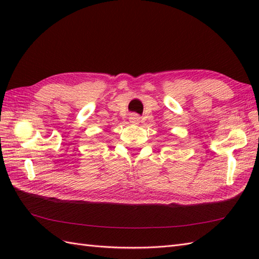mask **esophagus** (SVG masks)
<instances>
[{
  "instance_id": "1",
  "label": "esophagus",
  "mask_w": 259,
  "mask_h": 259,
  "mask_svg": "<svg viewBox=\"0 0 259 259\" xmlns=\"http://www.w3.org/2000/svg\"><path fill=\"white\" fill-rule=\"evenodd\" d=\"M139 121H140V118H139L137 114H133V115H131V117H130V122H131V123L137 124V123L139 122Z\"/></svg>"
}]
</instances>
